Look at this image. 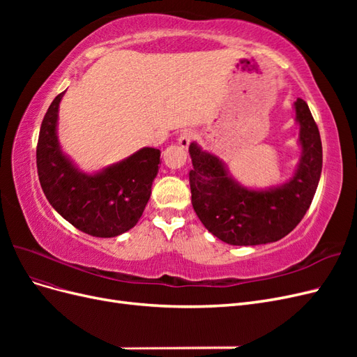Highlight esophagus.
I'll return each instance as SVG.
<instances>
[{
  "label": "esophagus",
  "mask_w": 357,
  "mask_h": 357,
  "mask_svg": "<svg viewBox=\"0 0 357 357\" xmlns=\"http://www.w3.org/2000/svg\"><path fill=\"white\" fill-rule=\"evenodd\" d=\"M193 138H195V132L193 131H183L181 134H180V137H178V146L181 147V149H188L189 147V144L193 142Z\"/></svg>",
  "instance_id": "34e87169"
}]
</instances>
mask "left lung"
I'll return each mask as SVG.
<instances>
[{"mask_svg": "<svg viewBox=\"0 0 357 357\" xmlns=\"http://www.w3.org/2000/svg\"><path fill=\"white\" fill-rule=\"evenodd\" d=\"M301 126L299 167L286 185L252 190L236 183L223 162L197 143L189 146L192 205L205 228L223 243L257 245L282 240L304 218L321 174V139L304 100L295 102Z\"/></svg>", "mask_w": 357, "mask_h": 357, "instance_id": "8db88e82", "label": "left lung"}]
</instances>
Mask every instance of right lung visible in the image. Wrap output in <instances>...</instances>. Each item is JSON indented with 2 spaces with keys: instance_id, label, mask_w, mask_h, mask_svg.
<instances>
[{
  "instance_id": "obj_1",
  "label": "right lung",
  "mask_w": 357,
  "mask_h": 357,
  "mask_svg": "<svg viewBox=\"0 0 357 357\" xmlns=\"http://www.w3.org/2000/svg\"><path fill=\"white\" fill-rule=\"evenodd\" d=\"M63 92L52 101L41 122L37 171L43 192L63 219L100 238L117 236L137 225L152 193L160 152L144 147L93 176L75 168L58 143V109Z\"/></svg>"
}]
</instances>
